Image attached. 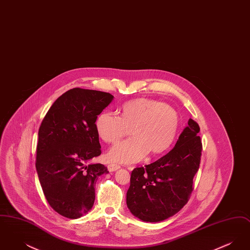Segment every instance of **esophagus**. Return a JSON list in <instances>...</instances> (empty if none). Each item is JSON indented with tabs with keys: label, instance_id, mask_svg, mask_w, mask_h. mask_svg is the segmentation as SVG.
<instances>
[{
	"label": "esophagus",
	"instance_id": "esophagus-1",
	"mask_svg": "<svg viewBox=\"0 0 250 250\" xmlns=\"http://www.w3.org/2000/svg\"><path fill=\"white\" fill-rule=\"evenodd\" d=\"M121 166L120 165H117V164H110V165H108L107 166V169H108V171H116V170H118L119 169Z\"/></svg>",
	"mask_w": 250,
	"mask_h": 250
}]
</instances>
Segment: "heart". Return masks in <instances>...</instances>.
I'll return each mask as SVG.
<instances>
[{"label": "heart", "instance_id": "b5f03b06", "mask_svg": "<svg viewBox=\"0 0 250 250\" xmlns=\"http://www.w3.org/2000/svg\"><path fill=\"white\" fill-rule=\"evenodd\" d=\"M97 136L105 143H115L131 128L130 139L114 145L107 153L111 162H139L150 151L160 154L174 142L179 127L176 110L160 101L136 98L123 104L120 116L100 113L95 122Z\"/></svg>", "mask_w": 250, "mask_h": 250}]
</instances>
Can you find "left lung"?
<instances>
[{
	"label": "left lung",
	"instance_id": "obj_1",
	"mask_svg": "<svg viewBox=\"0 0 250 250\" xmlns=\"http://www.w3.org/2000/svg\"><path fill=\"white\" fill-rule=\"evenodd\" d=\"M171 151L154 163L136 167L131 173L126 204L145 222H160L174 215L188 202L193 190L202 144L199 125L192 119Z\"/></svg>",
	"mask_w": 250,
	"mask_h": 250
}]
</instances>
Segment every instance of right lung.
<instances>
[{
	"mask_svg": "<svg viewBox=\"0 0 250 250\" xmlns=\"http://www.w3.org/2000/svg\"><path fill=\"white\" fill-rule=\"evenodd\" d=\"M112 100L108 93L74 88L57 98L41 123L36 171L48 204L64 217L77 219L92 209L97 178L108 172L88 162L101 155L95 119Z\"/></svg>",
	"mask_w": 250,
	"mask_h": 250,
	"instance_id": "1",
	"label": "right lung"
}]
</instances>
